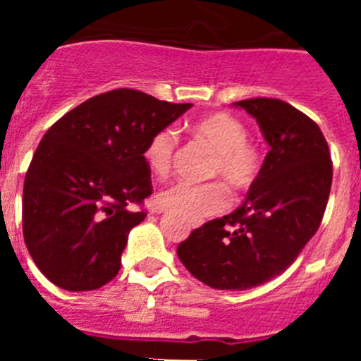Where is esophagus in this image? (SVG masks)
Segmentation results:
<instances>
[{"instance_id": "obj_1", "label": "esophagus", "mask_w": 361, "mask_h": 361, "mask_svg": "<svg viewBox=\"0 0 361 361\" xmlns=\"http://www.w3.org/2000/svg\"><path fill=\"white\" fill-rule=\"evenodd\" d=\"M159 212H161V209H159Z\"/></svg>"}]
</instances>
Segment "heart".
<instances>
[{
    "mask_svg": "<svg viewBox=\"0 0 361 361\" xmlns=\"http://www.w3.org/2000/svg\"><path fill=\"white\" fill-rule=\"evenodd\" d=\"M191 133L213 152L208 177L222 178L233 193H244L255 186L262 171V149L247 141V128L242 121L229 114H213L197 121ZM177 146L178 137L173 128H162L149 137L142 157L155 177L170 175ZM224 184L177 183L159 193L157 204L188 222H200L229 206Z\"/></svg>",
    "mask_w": 361,
    "mask_h": 361,
    "instance_id": "1",
    "label": "heart"
}]
</instances>
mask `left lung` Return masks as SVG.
<instances>
[{"label": "left lung", "mask_w": 361, "mask_h": 361, "mask_svg": "<svg viewBox=\"0 0 361 361\" xmlns=\"http://www.w3.org/2000/svg\"><path fill=\"white\" fill-rule=\"evenodd\" d=\"M235 106L257 119L271 148L260 177L240 208L193 229L177 255L209 288L244 291L283 273L318 231L333 162L318 124L286 101L257 97Z\"/></svg>", "instance_id": "left-lung-1"}]
</instances>
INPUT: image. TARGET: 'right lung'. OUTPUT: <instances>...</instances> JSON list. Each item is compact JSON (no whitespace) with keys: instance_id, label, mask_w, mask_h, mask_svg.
Returning a JSON list of instances; mask_svg holds the SVG:
<instances>
[{"instance_id":"obj_1","label":"right lung","mask_w":361,"mask_h":361,"mask_svg":"<svg viewBox=\"0 0 361 361\" xmlns=\"http://www.w3.org/2000/svg\"><path fill=\"white\" fill-rule=\"evenodd\" d=\"M190 108L117 88L44 133L25 177L23 237L54 286L92 291L119 273L130 229L146 219L133 208L153 191L146 142Z\"/></svg>"}]
</instances>
